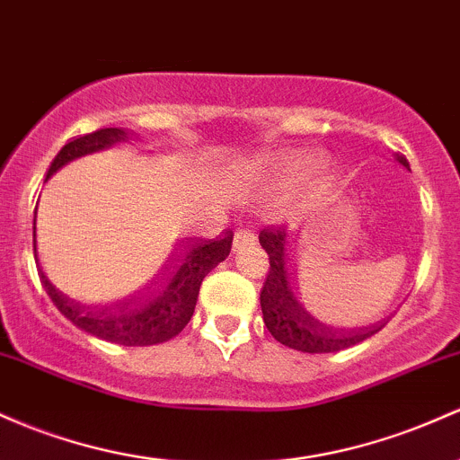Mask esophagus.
Segmentation results:
<instances>
[{"instance_id":"obj_1","label":"esophagus","mask_w":460,"mask_h":460,"mask_svg":"<svg viewBox=\"0 0 460 460\" xmlns=\"http://www.w3.org/2000/svg\"><path fill=\"white\" fill-rule=\"evenodd\" d=\"M255 244V234L251 229H238L234 238V249H244V246Z\"/></svg>"}]
</instances>
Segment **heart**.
<instances>
[{"instance_id": "obj_1", "label": "heart", "mask_w": 460, "mask_h": 460, "mask_svg": "<svg viewBox=\"0 0 460 460\" xmlns=\"http://www.w3.org/2000/svg\"><path fill=\"white\" fill-rule=\"evenodd\" d=\"M321 164V155L299 153L286 159L266 165L255 174L253 185L260 194L266 196H286L316 170Z\"/></svg>"}]
</instances>
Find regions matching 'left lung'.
Segmentation results:
<instances>
[{
    "mask_svg": "<svg viewBox=\"0 0 460 460\" xmlns=\"http://www.w3.org/2000/svg\"><path fill=\"white\" fill-rule=\"evenodd\" d=\"M395 159L403 168H411L406 156L397 153ZM261 249L269 253L270 269L264 288L260 292L261 314L275 341L290 349L304 353H334L358 345L385 327V323H373L362 327H345L336 321L323 319L316 310L305 304L295 286L288 261V235L286 226H266L260 234Z\"/></svg>",
    "mask_w": 460,
    "mask_h": 460,
    "instance_id": "8db88e82",
    "label": "left lung"
}]
</instances>
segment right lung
<instances>
[{"mask_svg":"<svg viewBox=\"0 0 460 460\" xmlns=\"http://www.w3.org/2000/svg\"><path fill=\"white\" fill-rule=\"evenodd\" d=\"M124 139L128 137L122 128H100L95 133L83 135V137H74L54 156L45 181L75 156L109 148ZM32 235L34 253H37V207H34ZM231 242H234V231H225L222 238L216 240H181L179 244H174L172 255L168 257L155 284L148 288V295L118 305L98 307L80 304V301L69 299L57 286H52V281L43 275L41 269H39V277L60 314L87 334L124 347L159 345V342L181 334L183 327L188 325L194 314L200 284H203L207 272H211V269L226 260Z\"/></svg>","mask_w":460,"mask_h":460,"instance_id":"1","label":"right lung"}]
</instances>
